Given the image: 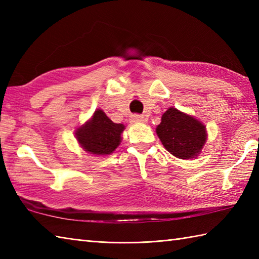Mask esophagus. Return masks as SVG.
<instances>
[{"label": "esophagus", "mask_w": 259, "mask_h": 259, "mask_svg": "<svg viewBox=\"0 0 259 259\" xmlns=\"http://www.w3.org/2000/svg\"><path fill=\"white\" fill-rule=\"evenodd\" d=\"M146 121H147V118L144 117V115L135 114V115H131V118H130L131 123H145Z\"/></svg>", "instance_id": "1"}]
</instances>
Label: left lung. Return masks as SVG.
<instances>
[{
	"label": "left lung",
	"instance_id": "left-lung-1",
	"mask_svg": "<svg viewBox=\"0 0 259 259\" xmlns=\"http://www.w3.org/2000/svg\"><path fill=\"white\" fill-rule=\"evenodd\" d=\"M156 133L166 150L179 159L197 158L207 141L206 125L174 107L162 114Z\"/></svg>",
	"mask_w": 259,
	"mask_h": 259
}]
</instances>
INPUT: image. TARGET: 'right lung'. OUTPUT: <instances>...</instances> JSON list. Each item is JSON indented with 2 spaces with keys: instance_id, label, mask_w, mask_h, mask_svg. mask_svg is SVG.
Listing matches in <instances>:
<instances>
[{
  "instance_id": "1",
  "label": "right lung",
  "mask_w": 259,
  "mask_h": 259,
  "mask_svg": "<svg viewBox=\"0 0 259 259\" xmlns=\"http://www.w3.org/2000/svg\"><path fill=\"white\" fill-rule=\"evenodd\" d=\"M124 129L122 123H114L103 110L97 109L89 120L75 129L74 135L84 151L95 156H108L119 147Z\"/></svg>"
}]
</instances>
